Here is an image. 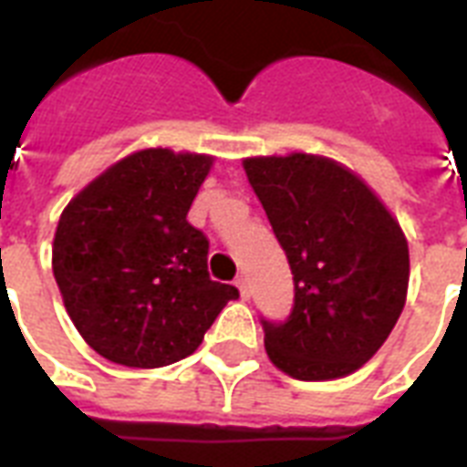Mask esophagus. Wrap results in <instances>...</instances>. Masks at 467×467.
<instances>
[{
	"label": "esophagus",
	"mask_w": 467,
	"mask_h": 467,
	"mask_svg": "<svg viewBox=\"0 0 467 467\" xmlns=\"http://www.w3.org/2000/svg\"><path fill=\"white\" fill-rule=\"evenodd\" d=\"M237 288H240V296L244 300L249 298V281H247V276H240L237 278Z\"/></svg>",
	"instance_id": "esophagus-1"
}]
</instances>
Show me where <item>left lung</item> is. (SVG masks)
<instances>
[{"mask_svg":"<svg viewBox=\"0 0 467 467\" xmlns=\"http://www.w3.org/2000/svg\"><path fill=\"white\" fill-rule=\"evenodd\" d=\"M296 298L284 322L262 317L271 363L298 380L354 373L383 347L405 307L410 249L366 183L317 155L244 160Z\"/></svg>","mask_w":467,"mask_h":467,"instance_id":"8db88e82","label":"left lung"}]
</instances>
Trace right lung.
<instances>
[{"label":"right lung","mask_w":467,"mask_h":467,"mask_svg":"<svg viewBox=\"0 0 467 467\" xmlns=\"http://www.w3.org/2000/svg\"><path fill=\"white\" fill-rule=\"evenodd\" d=\"M213 157L140 150L116 161L62 211L53 274L97 354L130 368L191 356L227 300L211 281L208 237L186 220Z\"/></svg>","instance_id":"obj_1"}]
</instances>
